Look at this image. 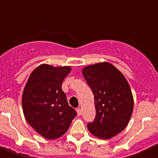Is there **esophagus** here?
<instances>
[{
	"label": "esophagus",
	"instance_id": "34e87169",
	"mask_svg": "<svg viewBox=\"0 0 158 158\" xmlns=\"http://www.w3.org/2000/svg\"><path fill=\"white\" fill-rule=\"evenodd\" d=\"M76 111H77V114L79 115V116H80V115L82 114V110H81L80 108H78V109L76 110Z\"/></svg>",
	"mask_w": 158,
	"mask_h": 158
}]
</instances>
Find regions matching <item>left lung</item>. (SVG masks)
I'll use <instances>...</instances> for the list:
<instances>
[{"instance_id":"left-lung-1","label":"left lung","mask_w":158,"mask_h":158,"mask_svg":"<svg viewBox=\"0 0 158 158\" xmlns=\"http://www.w3.org/2000/svg\"><path fill=\"white\" fill-rule=\"evenodd\" d=\"M82 74L94 94L96 117L87 124L90 133L110 139L128 125L134 109V97L123 73L107 62L91 64Z\"/></svg>"}]
</instances>
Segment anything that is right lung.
Here are the masks:
<instances>
[{"mask_svg": "<svg viewBox=\"0 0 158 158\" xmlns=\"http://www.w3.org/2000/svg\"><path fill=\"white\" fill-rule=\"evenodd\" d=\"M71 71L69 66L41 64L31 72L24 87V118L35 132L47 139L63 136L76 116L62 90L63 82Z\"/></svg>", "mask_w": 158, "mask_h": 158, "instance_id": "1", "label": "right lung"}]
</instances>
